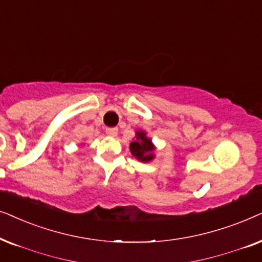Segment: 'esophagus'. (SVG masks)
I'll return each instance as SVG.
<instances>
[{
    "label": "esophagus",
    "instance_id": "esophagus-1",
    "mask_svg": "<svg viewBox=\"0 0 262 262\" xmlns=\"http://www.w3.org/2000/svg\"><path fill=\"white\" fill-rule=\"evenodd\" d=\"M105 133L106 135H109V137H116L117 133H118V129L117 128H106L105 129Z\"/></svg>",
    "mask_w": 262,
    "mask_h": 262
}]
</instances>
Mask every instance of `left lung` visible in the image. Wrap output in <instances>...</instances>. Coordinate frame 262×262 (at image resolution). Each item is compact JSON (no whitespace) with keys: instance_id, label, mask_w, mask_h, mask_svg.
Listing matches in <instances>:
<instances>
[{"instance_id":"1","label":"left lung","mask_w":262,"mask_h":262,"mask_svg":"<svg viewBox=\"0 0 262 262\" xmlns=\"http://www.w3.org/2000/svg\"><path fill=\"white\" fill-rule=\"evenodd\" d=\"M130 148L132 155L140 162H151L155 158V145L152 144L151 139L146 137V133L142 130H138L135 133V140L130 142Z\"/></svg>"}]
</instances>
